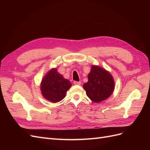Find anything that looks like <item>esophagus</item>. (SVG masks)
Wrapping results in <instances>:
<instances>
[{
  "instance_id": "obj_1",
  "label": "esophagus",
  "mask_w": 150,
  "mask_h": 150,
  "mask_svg": "<svg viewBox=\"0 0 150 150\" xmlns=\"http://www.w3.org/2000/svg\"><path fill=\"white\" fill-rule=\"evenodd\" d=\"M74 84L75 85H80V84H81V82H79V81H74Z\"/></svg>"
}]
</instances>
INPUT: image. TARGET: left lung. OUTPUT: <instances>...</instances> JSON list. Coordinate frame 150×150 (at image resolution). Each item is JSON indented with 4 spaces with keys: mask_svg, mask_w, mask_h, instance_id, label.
Returning a JSON list of instances; mask_svg holds the SVG:
<instances>
[{
    "mask_svg": "<svg viewBox=\"0 0 150 150\" xmlns=\"http://www.w3.org/2000/svg\"><path fill=\"white\" fill-rule=\"evenodd\" d=\"M115 82L110 72L103 68L93 66L88 74V81L83 85L88 98L99 103L110 97L114 91Z\"/></svg>",
    "mask_w": 150,
    "mask_h": 150,
    "instance_id": "8db88e82",
    "label": "left lung"
}]
</instances>
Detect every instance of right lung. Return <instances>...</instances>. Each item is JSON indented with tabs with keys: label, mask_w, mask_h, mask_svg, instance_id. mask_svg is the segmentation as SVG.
Instances as JSON below:
<instances>
[{
	"label": "right lung",
	"mask_w": 150,
	"mask_h": 150,
	"mask_svg": "<svg viewBox=\"0 0 150 150\" xmlns=\"http://www.w3.org/2000/svg\"><path fill=\"white\" fill-rule=\"evenodd\" d=\"M71 86L69 81L58 73L56 69H52L44 76L40 89L45 98L52 103H57L65 98Z\"/></svg>",
	"instance_id": "obj_1"
}]
</instances>
